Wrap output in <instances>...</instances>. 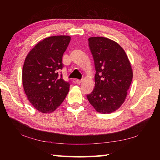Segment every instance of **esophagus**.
Wrapping results in <instances>:
<instances>
[{"label": "esophagus", "instance_id": "1", "mask_svg": "<svg viewBox=\"0 0 160 160\" xmlns=\"http://www.w3.org/2000/svg\"><path fill=\"white\" fill-rule=\"evenodd\" d=\"M82 82V80H79V79H77L75 81V83L77 84H80Z\"/></svg>", "mask_w": 160, "mask_h": 160}]
</instances>
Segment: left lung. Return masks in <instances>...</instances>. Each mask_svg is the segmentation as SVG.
Returning <instances> with one entry per match:
<instances>
[{"instance_id":"left-lung-1","label":"left lung","mask_w":160,"mask_h":160,"mask_svg":"<svg viewBox=\"0 0 160 160\" xmlns=\"http://www.w3.org/2000/svg\"><path fill=\"white\" fill-rule=\"evenodd\" d=\"M89 46L95 62V86L87 95L99 113H112L126 98L133 78L128 57L118 43L101 37H90Z\"/></svg>"}]
</instances>
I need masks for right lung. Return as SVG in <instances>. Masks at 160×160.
I'll return each mask as SVG.
<instances>
[{"instance_id": "obj_1", "label": "right lung", "mask_w": 160, "mask_h": 160, "mask_svg": "<svg viewBox=\"0 0 160 160\" xmlns=\"http://www.w3.org/2000/svg\"><path fill=\"white\" fill-rule=\"evenodd\" d=\"M69 36H52L38 42L28 52L22 71L23 88L28 101L43 113H52L62 103L69 82L62 79V58Z\"/></svg>"}]
</instances>
